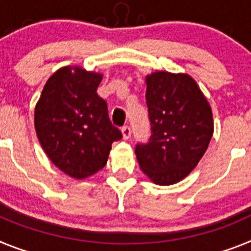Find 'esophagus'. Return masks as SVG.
<instances>
[{"label": "esophagus", "mask_w": 251, "mask_h": 251, "mask_svg": "<svg viewBox=\"0 0 251 251\" xmlns=\"http://www.w3.org/2000/svg\"><path fill=\"white\" fill-rule=\"evenodd\" d=\"M121 132H123V138L125 139V140L130 139V136H131V128L128 127V126H124V127L121 128Z\"/></svg>", "instance_id": "esophagus-1"}]
</instances>
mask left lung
<instances>
[{
    "instance_id": "8db88e82",
    "label": "left lung",
    "mask_w": 251,
    "mask_h": 251,
    "mask_svg": "<svg viewBox=\"0 0 251 251\" xmlns=\"http://www.w3.org/2000/svg\"><path fill=\"white\" fill-rule=\"evenodd\" d=\"M151 135L136 144L141 171L159 186L186 178L203 156L213 134L210 103L188 74L155 72L145 95Z\"/></svg>"
}]
</instances>
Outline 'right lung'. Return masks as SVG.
Returning <instances> with one entry per match:
<instances>
[{
    "mask_svg": "<svg viewBox=\"0 0 251 251\" xmlns=\"http://www.w3.org/2000/svg\"><path fill=\"white\" fill-rule=\"evenodd\" d=\"M102 74L79 67L60 68L48 79L35 107V130L47 155L75 179L106 165L123 134L111 124L107 103L97 95Z\"/></svg>",
    "mask_w": 251,
    "mask_h": 251,
    "instance_id": "obj_1",
    "label": "right lung"
}]
</instances>
